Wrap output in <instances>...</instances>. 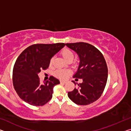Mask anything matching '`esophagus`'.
<instances>
[{
	"label": "esophagus",
	"instance_id": "obj_1",
	"mask_svg": "<svg viewBox=\"0 0 131 131\" xmlns=\"http://www.w3.org/2000/svg\"><path fill=\"white\" fill-rule=\"evenodd\" d=\"M60 82L62 84H66V81H64V80H61Z\"/></svg>",
	"mask_w": 131,
	"mask_h": 131
}]
</instances>
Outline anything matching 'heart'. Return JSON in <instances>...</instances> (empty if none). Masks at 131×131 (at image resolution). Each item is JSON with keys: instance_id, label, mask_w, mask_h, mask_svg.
Wrapping results in <instances>:
<instances>
[{"instance_id": "1", "label": "heart", "mask_w": 131, "mask_h": 131, "mask_svg": "<svg viewBox=\"0 0 131 131\" xmlns=\"http://www.w3.org/2000/svg\"><path fill=\"white\" fill-rule=\"evenodd\" d=\"M61 55L62 56L63 58L66 61H67L69 59H73L74 55L70 50L65 48L61 51ZM54 59L51 58L50 61V65H52ZM70 73V71L68 70H63V69H58L56 70L54 73L55 76L58 77L59 79H65L67 77L69 74Z\"/></svg>"}]
</instances>
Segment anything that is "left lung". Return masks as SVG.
<instances>
[{
	"label": "left lung",
	"instance_id": "left-lung-1",
	"mask_svg": "<svg viewBox=\"0 0 131 131\" xmlns=\"http://www.w3.org/2000/svg\"><path fill=\"white\" fill-rule=\"evenodd\" d=\"M66 46L78 55L80 62L73 77L82 79L68 95L73 102L80 105H87L97 100L105 89L108 76L107 66L102 53L96 47L84 42L67 43ZM74 85L76 84L72 81Z\"/></svg>",
	"mask_w": 131,
	"mask_h": 131
}]
</instances>
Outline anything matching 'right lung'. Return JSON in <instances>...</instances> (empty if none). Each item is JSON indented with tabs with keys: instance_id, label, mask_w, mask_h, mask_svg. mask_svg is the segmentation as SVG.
Here are the masks:
<instances>
[{
	"instance_id": "obj_1",
	"label": "right lung",
	"mask_w": 131,
	"mask_h": 131,
	"mask_svg": "<svg viewBox=\"0 0 131 131\" xmlns=\"http://www.w3.org/2000/svg\"><path fill=\"white\" fill-rule=\"evenodd\" d=\"M65 46V43L36 44L29 46L19 55L13 71V85L21 99L29 105H45L52 97L53 88L60 83L51 76L43 83L38 74L46 70L51 59Z\"/></svg>"
}]
</instances>
